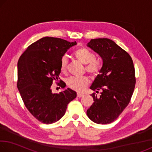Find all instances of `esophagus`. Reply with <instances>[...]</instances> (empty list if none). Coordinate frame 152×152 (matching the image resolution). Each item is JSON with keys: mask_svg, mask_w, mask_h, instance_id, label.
Returning <instances> with one entry per match:
<instances>
[{"mask_svg": "<svg viewBox=\"0 0 152 152\" xmlns=\"http://www.w3.org/2000/svg\"><path fill=\"white\" fill-rule=\"evenodd\" d=\"M82 96H84V94H80V93H78V94H77V97L81 98V97H82Z\"/></svg>", "mask_w": 152, "mask_h": 152, "instance_id": "obj_1", "label": "esophagus"}]
</instances>
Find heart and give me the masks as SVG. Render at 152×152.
Masks as SVG:
<instances>
[{
  "label": "heart",
  "mask_w": 152,
  "mask_h": 152,
  "mask_svg": "<svg viewBox=\"0 0 152 152\" xmlns=\"http://www.w3.org/2000/svg\"><path fill=\"white\" fill-rule=\"evenodd\" d=\"M74 56L80 62L85 64L86 70L92 75H96L101 70V63L99 60L94 59V53L86 48H80L74 52ZM68 63V58L66 55L63 56L60 61V70L65 72ZM90 83V79L87 76L70 77L67 80V84L70 88L78 92L85 91Z\"/></svg>",
  "instance_id": "1"
}]
</instances>
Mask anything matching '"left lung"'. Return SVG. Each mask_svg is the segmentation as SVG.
<instances>
[{
  "instance_id": "1",
  "label": "left lung",
  "mask_w": 152,
  "mask_h": 152,
  "mask_svg": "<svg viewBox=\"0 0 152 152\" xmlns=\"http://www.w3.org/2000/svg\"><path fill=\"white\" fill-rule=\"evenodd\" d=\"M88 47L100 56L102 66L90 88L94 102L87 110V116L97 124L112 123L129 103L135 88V69L127 52L107 38L91 39Z\"/></svg>"
}]
</instances>
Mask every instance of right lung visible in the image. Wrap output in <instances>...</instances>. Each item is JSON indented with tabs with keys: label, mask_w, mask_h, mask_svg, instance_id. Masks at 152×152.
Listing matches in <instances>:
<instances>
[{
	"label": "right lung",
	"mask_w": 152,
	"mask_h": 152,
	"mask_svg": "<svg viewBox=\"0 0 152 152\" xmlns=\"http://www.w3.org/2000/svg\"><path fill=\"white\" fill-rule=\"evenodd\" d=\"M76 44L45 37L30 45L19 58L18 89L25 107L40 122H57L65 114L68 104L76 97V92L69 88L59 94L51 89L53 81L60 78L61 57Z\"/></svg>",
	"instance_id": "right-lung-1"
}]
</instances>
